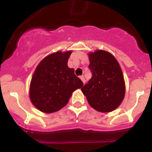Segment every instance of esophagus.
<instances>
[{
    "label": "esophagus",
    "instance_id": "esophagus-1",
    "mask_svg": "<svg viewBox=\"0 0 152 152\" xmlns=\"http://www.w3.org/2000/svg\"><path fill=\"white\" fill-rule=\"evenodd\" d=\"M80 79H81V80L82 81V82H83L84 84H85V78H84V76H81Z\"/></svg>",
    "mask_w": 152,
    "mask_h": 152
}]
</instances>
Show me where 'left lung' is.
I'll return each mask as SVG.
<instances>
[{"label": "left lung", "mask_w": 152, "mask_h": 152, "mask_svg": "<svg viewBox=\"0 0 152 152\" xmlns=\"http://www.w3.org/2000/svg\"><path fill=\"white\" fill-rule=\"evenodd\" d=\"M93 76L82 88L89 104L101 113L115 110L123 102L126 86L122 70L110 52L97 50L89 53Z\"/></svg>", "instance_id": "left-lung-1"}]
</instances>
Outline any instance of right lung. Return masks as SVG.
I'll use <instances>...</instances> for the list:
<instances>
[{
  "instance_id": "add662e5",
  "label": "right lung",
  "mask_w": 152,
  "mask_h": 152,
  "mask_svg": "<svg viewBox=\"0 0 152 152\" xmlns=\"http://www.w3.org/2000/svg\"><path fill=\"white\" fill-rule=\"evenodd\" d=\"M71 50L57 51L45 56L35 69L29 87V98L39 111L52 113L67 105L72 93L83 86L67 66Z\"/></svg>"
}]
</instances>
